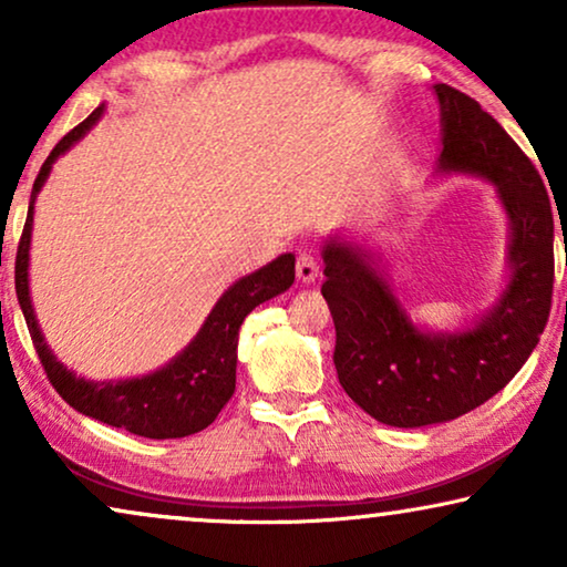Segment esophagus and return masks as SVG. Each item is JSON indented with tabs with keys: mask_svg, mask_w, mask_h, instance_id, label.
<instances>
[{
	"mask_svg": "<svg viewBox=\"0 0 567 567\" xmlns=\"http://www.w3.org/2000/svg\"><path fill=\"white\" fill-rule=\"evenodd\" d=\"M317 276H320V262H317L315 255H299L297 260V278L301 284H315Z\"/></svg>",
	"mask_w": 567,
	"mask_h": 567,
	"instance_id": "1",
	"label": "esophagus"
}]
</instances>
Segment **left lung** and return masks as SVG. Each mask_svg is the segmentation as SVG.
Returning <instances> with one entry per match:
<instances>
[{"instance_id": "1", "label": "left lung", "mask_w": 567, "mask_h": 567, "mask_svg": "<svg viewBox=\"0 0 567 567\" xmlns=\"http://www.w3.org/2000/svg\"><path fill=\"white\" fill-rule=\"evenodd\" d=\"M441 175L483 177L508 216V281L483 317L454 332L410 320L382 258L330 237L322 297L336 322L340 386L394 429L454 421L501 392L529 359L553 307L555 221L542 177L498 121L464 92L436 84Z\"/></svg>"}]
</instances>
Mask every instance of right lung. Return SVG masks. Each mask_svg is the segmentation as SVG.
Returning a JSON list of instances; mask_svg holds the SVG:
<instances>
[{
    "label": "right lung",
    "instance_id": "1",
    "mask_svg": "<svg viewBox=\"0 0 567 567\" xmlns=\"http://www.w3.org/2000/svg\"><path fill=\"white\" fill-rule=\"evenodd\" d=\"M103 113L105 105L95 107L80 126L69 131L53 146V152L35 177L33 193H30L25 229H22L18 245V260H14V291H18L20 309L25 315L30 338H33L45 377L51 379L53 390L76 413L90 415L100 423L136 433V436L144 439H183L212 425L231 394H235L239 324L262 301L274 299L289 289L293 284V260L297 258L291 252H284L276 260H270L268 266L231 284L221 293L219 301H216L212 312H208L196 338L173 361H167L165 367L152 371V374L118 379V382H90V379L76 377L74 371H69L53 355L49 343H45L41 324L35 320L33 301H30V237H33L35 198L43 183L49 181L53 162L72 150L103 118Z\"/></svg>",
    "mask_w": 567,
    "mask_h": 567
}]
</instances>
